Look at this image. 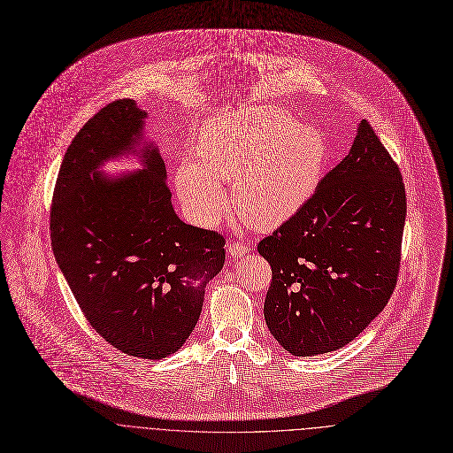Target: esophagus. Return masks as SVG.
<instances>
[{"label": "esophagus", "mask_w": 453, "mask_h": 453, "mask_svg": "<svg viewBox=\"0 0 453 453\" xmlns=\"http://www.w3.org/2000/svg\"><path fill=\"white\" fill-rule=\"evenodd\" d=\"M246 251H248V246H244V244H241V242H230V244L226 246V253H228V257H232V258L242 257Z\"/></svg>", "instance_id": "esophagus-1"}]
</instances>
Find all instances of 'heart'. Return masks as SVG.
Masks as SVG:
<instances>
[{
  "instance_id": "1",
  "label": "heart",
  "mask_w": 453,
  "mask_h": 453,
  "mask_svg": "<svg viewBox=\"0 0 453 453\" xmlns=\"http://www.w3.org/2000/svg\"><path fill=\"white\" fill-rule=\"evenodd\" d=\"M176 167L174 186L186 214L214 225L228 205L221 182L232 184L235 211L257 228H275L295 218L316 195L330 158L328 139L289 111L258 105L209 118L196 142Z\"/></svg>"
}]
</instances>
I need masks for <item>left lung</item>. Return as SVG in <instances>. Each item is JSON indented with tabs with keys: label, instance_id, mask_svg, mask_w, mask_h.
<instances>
[{
	"label": "left lung",
	"instance_id": "left-lung-1",
	"mask_svg": "<svg viewBox=\"0 0 453 453\" xmlns=\"http://www.w3.org/2000/svg\"><path fill=\"white\" fill-rule=\"evenodd\" d=\"M407 214L398 165L366 119L312 200L257 250L273 280L264 318L295 357L339 349L388 305Z\"/></svg>",
	"mask_w": 453,
	"mask_h": 453
}]
</instances>
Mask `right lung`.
I'll use <instances>...</instances> for the list:
<instances>
[{"instance_id":"add662e5","label":"right lung","mask_w":453,"mask_h":453,"mask_svg":"<svg viewBox=\"0 0 453 453\" xmlns=\"http://www.w3.org/2000/svg\"><path fill=\"white\" fill-rule=\"evenodd\" d=\"M148 112L118 100L88 119L67 148L53 193L51 246L81 312L114 348L165 358L195 330L207 284L225 264V239L180 219ZM134 154L143 169L105 175Z\"/></svg>"}]
</instances>
